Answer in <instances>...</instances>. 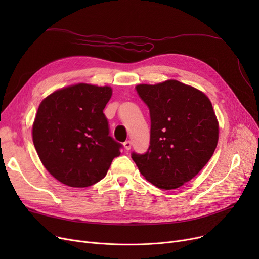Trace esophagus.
<instances>
[{
    "instance_id": "esophagus-1",
    "label": "esophagus",
    "mask_w": 259,
    "mask_h": 259,
    "mask_svg": "<svg viewBox=\"0 0 259 259\" xmlns=\"http://www.w3.org/2000/svg\"><path fill=\"white\" fill-rule=\"evenodd\" d=\"M131 142L130 141H126L125 143H124V147H125V149H126V150H130V149H131Z\"/></svg>"
}]
</instances>
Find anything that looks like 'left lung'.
<instances>
[{
    "mask_svg": "<svg viewBox=\"0 0 259 259\" xmlns=\"http://www.w3.org/2000/svg\"><path fill=\"white\" fill-rule=\"evenodd\" d=\"M150 111V146L132 159L144 178L172 190L191 181L212 157L219 121L207 95L179 80L135 87Z\"/></svg>",
    "mask_w": 259,
    "mask_h": 259,
    "instance_id": "left-lung-1",
    "label": "left lung"
}]
</instances>
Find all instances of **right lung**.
I'll list each match as a JSON object with an SVG mask.
<instances>
[{
	"label": "right lung",
	"instance_id": "add662e5",
	"mask_svg": "<svg viewBox=\"0 0 259 259\" xmlns=\"http://www.w3.org/2000/svg\"><path fill=\"white\" fill-rule=\"evenodd\" d=\"M108 86L76 84L54 91L39 104L32 126L37 155L64 185L84 188L103 180L121 144L109 135L103 112Z\"/></svg>",
	"mask_w": 259,
	"mask_h": 259
}]
</instances>
